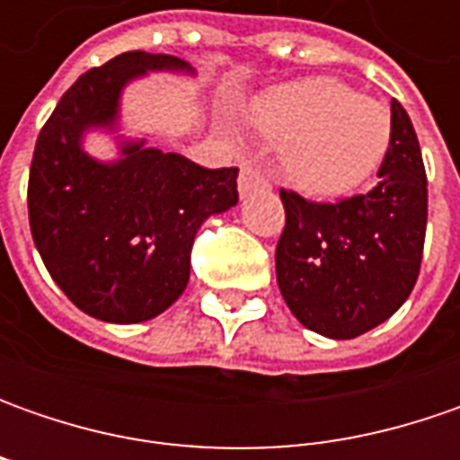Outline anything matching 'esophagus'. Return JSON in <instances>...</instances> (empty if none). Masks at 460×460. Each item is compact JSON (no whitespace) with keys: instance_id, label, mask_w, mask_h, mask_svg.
<instances>
[{"instance_id":"1","label":"esophagus","mask_w":460,"mask_h":460,"mask_svg":"<svg viewBox=\"0 0 460 460\" xmlns=\"http://www.w3.org/2000/svg\"><path fill=\"white\" fill-rule=\"evenodd\" d=\"M238 189L240 194L245 197V194H251V191H256V189H269V179L263 176V171L256 166H243L240 168V176H238Z\"/></svg>"}]
</instances>
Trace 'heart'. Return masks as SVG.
Segmentation results:
<instances>
[{
  "label": "heart",
  "instance_id": "b5f03b06",
  "mask_svg": "<svg viewBox=\"0 0 460 460\" xmlns=\"http://www.w3.org/2000/svg\"><path fill=\"white\" fill-rule=\"evenodd\" d=\"M248 117L281 143V171L312 197H341L366 184L392 143L389 110L327 76L276 86L251 102Z\"/></svg>",
  "mask_w": 460,
  "mask_h": 460
}]
</instances>
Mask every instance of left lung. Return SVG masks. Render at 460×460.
Instances as JSON below:
<instances>
[{
	"instance_id": "8db88e82",
	"label": "left lung",
	"mask_w": 460,
	"mask_h": 460,
	"mask_svg": "<svg viewBox=\"0 0 460 460\" xmlns=\"http://www.w3.org/2000/svg\"><path fill=\"white\" fill-rule=\"evenodd\" d=\"M287 225L276 245V281L309 330L348 341L381 325L415 287L425 227L428 176L412 119L392 99V143L379 184L335 204L281 189Z\"/></svg>"
}]
</instances>
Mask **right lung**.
<instances>
[{"mask_svg":"<svg viewBox=\"0 0 460 460\" xmlns=\"http://www.w3.org/2000/svg\"><path fill=\"white\" fill-rule=\"evenodd\" d=\"M148 71L191 66L130 50L81 74L38 135L27 215L48 274L86 314L133 325L168 309L189 284L197 230L238 204V168H202L143 140L117 161L84 151L89 130H115L119 97Z\"/></svg>","mask_w":460,"mask_h":460,"instance_id":"right-lung-1","label":"right lung"}]
</instances>
